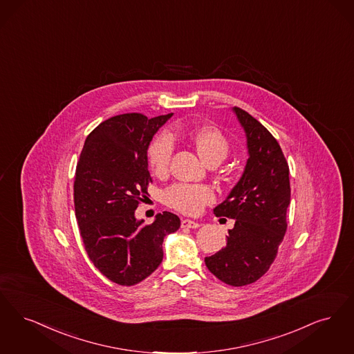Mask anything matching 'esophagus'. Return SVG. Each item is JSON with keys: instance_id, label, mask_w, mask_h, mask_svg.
<instances>
[{"instance_id": "obj_1", "label": "esophagus", "mask_w": 354, "mask_h": 354, "mask_svg": "<svg viewBox=\"0 0 354 354\" xmlns=\"http://www.w3.org/2000/svg\"><path fill=\"white\" fill-rule=\"evenodd\" d=\"M200 226L198 222H194V221H190V219H183V222H181L183 229H198Z\"/></svg>"}]
</instances>
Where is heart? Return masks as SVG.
<instances>
[{"label":"heart","mask_w":354,"mask_h":354,"mask_svg":"<svg viewBox=\"0 0 354 354\" xmlns=\"http://www.w3.org/2000/svg\"><path fill=\"white\" fill-rule=\"evenodd\" d=\"M187 138L207 165H218L230 153L229 138L216 127L194 128L187 132ZM173 151L174 142L169 133H160L152 140L148 147V164L156 176L168 171ZM214 198V192L206 185L174 184L164 192V201L170 207L185 214L198 213Z\"/></svg>","instance_id":"1"}]
</instances>
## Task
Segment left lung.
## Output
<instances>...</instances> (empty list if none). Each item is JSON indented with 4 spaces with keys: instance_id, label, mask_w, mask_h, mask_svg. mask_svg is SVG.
<instances>
[{
    "instance_id": "8db88e82",
    "label": "left lung",
    "mask_w": 354,
    "mask_h": 354,
    "mask_svg": "<svg viewBox=\"0 0 354 354\" xmlns=\"http://www.w3.org/2000/svg\"><path fill=\"white\" fill-rule=\"evenodd\" d=\"M246 132V168L227 198L214 209L216 216L232 218L226 247L206 257L209 271L223 283L242 287L263 277L275 261L287 231L291 201L290 168L270 131L242 108L234 107Z\"/></svg>"
}]
</instances>
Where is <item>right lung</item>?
Wrapping results in <instances>:
<instances>
[{"mask_svg": "<svg viewBox=\"0 0 354 354\" xmlns=\"http://www.w3.org/2000/svg\"><path fill=\"white\" fill-rule=\"evenodd\" d=\"M171 115L109 118L87 136L77 161L74 205L80 236L93 266L120 286L149 277L162 261L164 238L181 225L169 212L158 213L151 225L135 218L152 183L148 147Z\"/></svg>", "mask_w": 354, "mask_h": 354, "instance_id": "1", "label": "right lung"}]
</instances>
